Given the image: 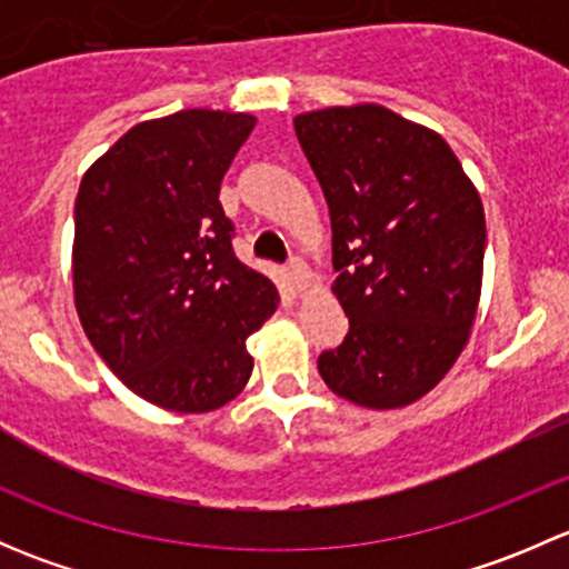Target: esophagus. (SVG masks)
Instances as JSON below:
<instances>
[{
	"mask_svg": "<svg viewBox=\"0 0 569 569\" xmlns=\"http://www.w3.org/2000/svg\"><path fill=\"white\" fill-rule=\"evenodd\" d=\"M286 272H289L291 286H295L297 291L308 289V283H311V269H308V263L302 261V258H291L289 267H286Z\"/></svg>",
	"mask_w": 569,
	"mask_h": 569,
	"instance_id": "esophagus-1",
	"label": "esophagus"
}]
</instances>
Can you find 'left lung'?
<instances>
[{"label": "left lung", "mask_w": 569, "mask_h": 569, "mask_svg": "<svg viewBox=\"0 0 569 569\" xmlns=\"http://www.w3.org/2000/svg\"><path fill=\"white\" fill-rule=\"evenodd\" d=\"M332 226V295L349 319L319 355L332 393L369 410L427 396L462 355L485 269V206L438 131L382 104L295 118Z\"/></svg>", "instance_id": "1"}]
</instances>
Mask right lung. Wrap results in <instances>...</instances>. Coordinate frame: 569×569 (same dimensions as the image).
Returning <instances> with one entry per match:
<instances>
[{
	"mask_svg": "<svg viewBox=\"0 0 569 569\" xmlns=\"http://www.w3.org/2000/svg\"><path fill=\"white\" fill-rule=\"evenodd\" d=\"M256 114L181 109L142 120L82 176L73 211V306L129 391L209 412L252 375L248 336L278 289L231 250L220 183Z\"/></svg>",
	"mask_w": 569,
	"mask_h": 569,
	"instance_id": "right-lung-1",
	"label": "right lung"
}]
</instances>
